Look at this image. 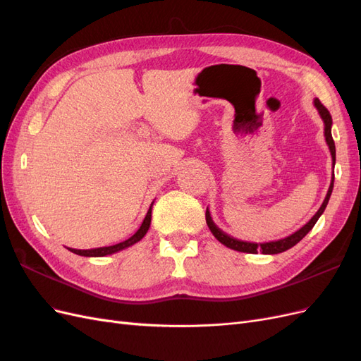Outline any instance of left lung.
<instances>
[{"label":"left lung","instance_id":"8db88e82","mask_svg":"<svg viewBox=\"0 0 361 361\" xmlns=\"http://www.w3.org/2000/svg\"><path fill=\"white\" fill-rule=\"evenodd\" d=\"M313 105H314L316 110H318V113L322 118V122H324V137H325V141H326V146H329V149H330L333 167H334V164H336V146H334V141H333V137H331V126H333L331 116H330L329 110H326V108L319 102V99H314ZM333 187H334V173L331 176L330 188H329V191H326V195H325V199H324L321 207L318 209V212H316L310 218V220L300 228V231L293 232L292 235H289L286 238L277 239V241L250 243V241H241V239H236L231 235H227L226 232H223L221 228L214 223L211 212H209V207H206V224H207V227H209V231L212 232V235L218 239V241H220L223 245H226L228 248L241 251V253H251V255H256L257 251H260V253H264V255H279V253H283V251L292 248L293 245H297L301 241V239L312 231L313 226L316 224V221H318L319 216L324 214L326 204H329L330 195L333 192Z\"/></svg>","mask_w":361,"mask_h":361}]
</instances>
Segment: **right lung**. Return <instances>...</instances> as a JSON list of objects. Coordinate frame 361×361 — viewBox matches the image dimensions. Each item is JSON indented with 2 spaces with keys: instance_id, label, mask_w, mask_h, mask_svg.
I'll return each mask as SVG.
<instances>
[{
  "instance_id": "1",
  "label": "right lung",
  "mask_w": 361,
  "mask_h": 361,
  "mask_svg": "<svg viewBox=\"0 0 361 361\" xmlns=\"http://www.w3.org/2000/svg\"><path fill=\"white\" fill-rule=\"evenodd\" d=\"M152 206H154V202H152L149 211L145 216L143 223H141L138 231L130 236L129 239H126V241L123 243H118L116 245H110V247H99V248H90V250H76V248H68L69 251H72V253L75 255H80V256H85V257H102V256H108V255H113V253H117V251H122L130 245L137 244L138 241H141V239L145 238V235L147 233L149 227H150V221H152Z\"/></svg>"
}]
</instances>
